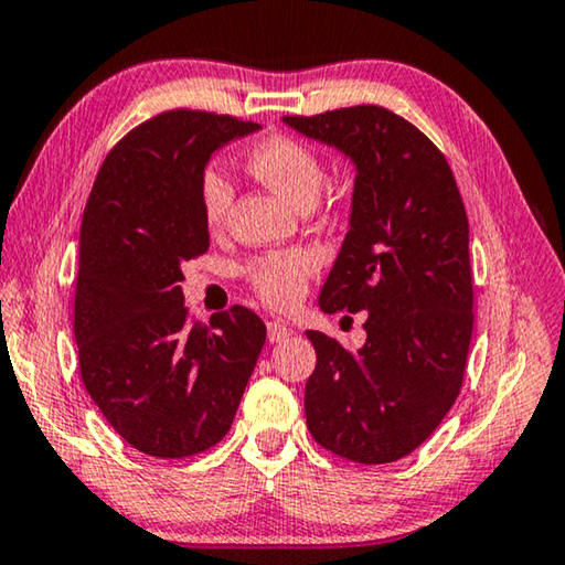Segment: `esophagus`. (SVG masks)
Wrapping results in <instances>:
<instances>
[{"mask_svg":"<svg viewBox=\"0 0 565 565\" xmlns=\"http://www.w3.org/2000/svg\"><path fill=\"white\" fill-rule=\"evenodd\" d=\"M290 334L292 332H290L288 324H282V322H270V324H267V340H270L273 344L288 340Z\"/></svg>","mask_w":565,"mask_h":565,"instance_id":"34e87169","label":"esophagus"}]
</instances>
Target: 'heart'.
<instances>
[{"label": "heart", "mask_w": 565, "mask_h": 565, "mask_svg": "<svg viewBox=\"0 0 565 565\" xmlns=\"http://www.w3.org/2000/svg\"><path fill=\"white\" fill-rule=\"evenodd\" d=\"M247 168L295 207H310L318 201L324 183L320 156L300 138L285 134H273L257 141L247 151ZM198 195H201L205 225L221 227L233 203V185L223 168L213 163L203 168ZM315 270H318V255L308 247H292V250L257 257L247 265V277L267 305L288 310L300 302L305 282Z\"/></svg>", "instance_id": "heart-1"}]
</instances>
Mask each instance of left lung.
<instances>
[{"label": "left lung", "mask_w": 565, "mask_h": 565, "mask_svg": "<svg viewBox=\"0 0 565 565\" xmlns=\"http://www.w3.org/2000/svg\"><path fill=\"white\" fill-rule=\"evenodd\" d=\"M354 163L350 231L322 285L324 312H367L348 352L310 330L318 364L305 417L320 444L358 463L407 457L459 397L473 330L469 221L447 158L382 106L285 116Z\"/></svg>", "instance_id": "8db88e82"}]
</instances>
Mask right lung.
Returning <instances> with one entry per match:
<instances>
[{
    "label": "right lung",
    "instance_id": "1",
    "mask_svg": "<svg viewBox=\"0 0 565 565\" xmlns=\"http://www.w3.org/2000/svg\"><path fill=\"white\" fill-rule=\"evenodd\" d=\"M257 124L166 111L106 156L82 221L74 338L86 392L134 449L183 459L235 419L265 324L235 305L191 322L183 265L211 245L198 181L225 143Z\"/></svg>",
    "mask_w": 565,
    "mask_h": 565
}]
</instances>
